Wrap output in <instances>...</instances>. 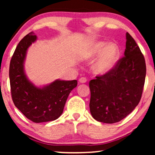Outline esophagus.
Returning a JSON list of instances; mask_svg holds the SVG:
<instances>
[{
    "label": "esophagus",
    "instance_id": "obj_1",
    "mask_svg": "<svg viewBox=\"0 0 155 155\" xmlns=\"http://www.w3.org/2000/svg\"><path fill=\"white\" fill-rule=\"evenodd\" d=\"M79 82H80V83H85V82H87V79L85 78L82 77V78H80L79 79Z\"/></svg>",
    "mask_w": 155,
    "mask_h": 155
}]
</instances>
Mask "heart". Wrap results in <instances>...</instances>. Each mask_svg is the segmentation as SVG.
Wrapping results in <instances>:
<instances>
[{"label": "heart", "mask_w": 155, "mask_h": 155, "mask_svg": "<svg viewBox=\"0 0 155 155\" xmlns=\"http://www.w3.org/2000/svg\"><path fill=\"white\" fill-rule=\"evenodd\" d=\"M120 48L116 44L95 41L84 48L82 56L85 58H91L99 55L93 65V70L98 75H104L114 68L120 58Z\"/></svg>", "instance_id": "1"}]
</instances>
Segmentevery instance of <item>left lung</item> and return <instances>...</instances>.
I'll return each mask as SVG.
<instances>
[{
	"instance_id": "8db88e82",
	"label": "left lung",
	"mask_w": 155,
	"mask_h": 155,
	"mask_svg": "<svg viewBox=\"0 0 155 155\" xmlns=\"http://www.w3.org/2000/svg\"><path fill=\"white\" fill-rule=\"evenodd\" d=\"M124 56L111 71L96 76L89 83L90 113L97 121H120L140 101L146 76L145 61L139 46L128 32Z\"/></svg>"
}]
</instances>
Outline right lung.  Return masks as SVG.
<instances>
[{
  "instance_id": "add662e5",
  "label": "right lung",
  "mask_w": 155,
  "mask_h": 155,
  "mask_svg": "<svg viewBox=\"0 0 155 155\" xmlns=\"http://www.w3.org/2000/svg\"><path fill=\"white\" fill-rule=\"evenodd\" d=\"M37 39L31 32L19 42L10 61L9 78L15 107L31 121L43 123L60 117L68 95L77 87L78 81L56 80L39 87L27 78L24 67L27 51Z\"/></svg>"
}]
</instances>
